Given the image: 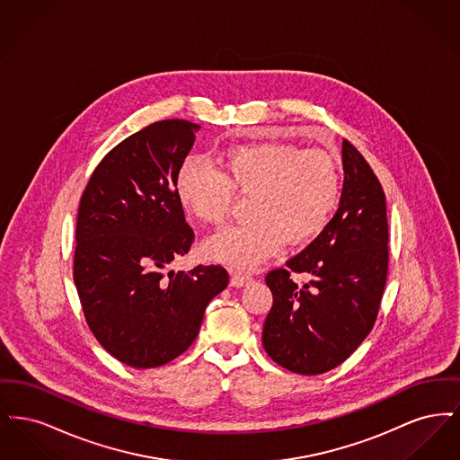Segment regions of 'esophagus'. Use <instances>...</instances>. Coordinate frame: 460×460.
<instances>
[{"label":"esophagus","mask_w":460,"mask_h":460,"mask_svg":"<svg viewBox=\"0 0 460 460\" xmlns=\"http://www.w3.org/2000/svg\"><path fill=\"white\" fill-rule=\"evenodd\" d=\"M250 281H252L250 274H243V272H233L231 274V286L241 288V286L248 285Z\"/></svg>","instance_id":"esophagus-1"}]
</instances>
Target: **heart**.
<instances>
[{"mask_svg": "<svg viewBox=\"0 0 460 460\" xmlns=\"http://www.w3.org/2000/svg\"><path fill=\"white\" fill-rule=\"evenodd\" d=\"M175 193L198 220L222 226L236 193L253 197L252 220L224 229L205 244L214 261L253 269L274 253L315 240L334 216L341 197V171L332 155L285 141H255L226 150L220 169L203 156H186Z\"/></svg>", "mask_w": 460, "mask_h": 460, "instance_id": "heart-1", "label": "heart"}]
</instances>
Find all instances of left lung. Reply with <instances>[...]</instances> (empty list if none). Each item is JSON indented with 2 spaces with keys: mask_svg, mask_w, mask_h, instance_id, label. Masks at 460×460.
<instances>
[{
  "mask_svg": "<svg viewBox=\"0 0 460 460\" xmlns=\"http://www.w3.org/2000/svg\"><path fill=\"white\" fill-rule=\"evenodd\" d=\"M345 182L328 227L286 267L267 272L272 308L263 349L304 376L343 364L371 332L388 276V219L383 186L362 154L343 139ZM295 273L305 276L295 282Z\"/></svg>",
  "mask_w": 460,
  "mask_h": 460,
  "instance_id": "obj_1",
  "label": "left lung"
}]
</instances>
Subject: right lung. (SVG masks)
Returning <instances> with one entry per match:
<instances>
[{"instance_id":"obj_1","label":"right lung","mask_w":460,"mask_h":460,"mask_svg":"<svg viewBox=\"0 0 460 460\" xmlns=\"http://www.w3.org/2000/svg\"><path fill=\"white\" fill-rule=\"evenodd\" d=\"M198 124L158 120L113 146L81 195L74 283L91 332L122 364L164 366L197 340L208 302L229 285L222 265L165 272L190 252L175 177Z\"/></svg>"}]
</instances>
